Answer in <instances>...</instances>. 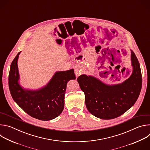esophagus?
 <instances>
[{
	"instance_id": "obj_1",
	"label": "esophagus",
	"mask_w": 150,
	"mask_h": 150,
	"mask_svg": "<svg viewBox=\"0 0 150 150\" xmlns=\"http://www.w3.org/2000/svg\"><path fill=\"white\" fill-rule=\"evenodd\" d=\"M75 75H76V76H78L80 75L81 74V71L80 69H79L78 67H75Z\"/></svg>"
}]
</instances>
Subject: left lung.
Returning a JSON list of instances; mask_svg holds the SVG:
<instances>
[{"mask_svg": "<svg viewBox=\"0 0 150 150\" xmlns=\"http://www.w3.org/2000/svg\"><path fill=\"white\" fill-rule=\"evenodd\" d=\"M133 71L131 76L121 83L107 85L98 79L86 75L77 81L85 94L88 110L102 119L117 117L129 110L137 101L142 87V74L139 63L131 50Z\"/></svg>", "mask_w": 150, "mask_h": 150, "instance_id": "8db88e82", "label": "left lung"}]
</instances>
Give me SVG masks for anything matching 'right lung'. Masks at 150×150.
Segmentation results:
<instances>
[{
  "label": "right lung",
  "instance_id": "1",
  "mask_svg": "<svg viewBox=\"0 0 150 150\" xmlns=\"http://www.w3.org/2000/svg\"><path fill=\"white\" fill-rule=\"evenodd\" d=\"M20 53L12 61L9 74V88L13 100L33 117L41 120L56 118L64 108L68 82L76 78L74 70L56 72L45 87L38 90H26L18 82L17 62Z\"/></svg>",
  "mask_w": 150,
  "mask_h": 150
}]
</instances>
